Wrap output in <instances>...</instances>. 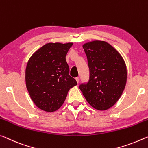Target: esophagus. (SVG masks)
I'll use <instances>...</instances> for the list:
<instances>
[{"instance_id": "esophagus-1", "label": "esophagus", "mask_w": 148, "mask_h": 148, "mask_svg": "<svg viewBox=\"0 0 148 148\" xmlns=\"http://www.w3.org/2000/svg\"><path fill=\"white\" fill-rule=\"evenodd\" d=\"M75 79H76V81L77 82V83H79V80H80L79 77H77V78H76Z\"/></svg>"}]
</instances>
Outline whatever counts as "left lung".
Returning <instances> with one entry per match:
<instances>
[{"mask_svg":"<svg viewBox=\"0 0 148 148\" xmlns=\"http://www.w3.org/2000/svg\"><path fill=\"white\" fill-rule=\"evenodd\" d=\"M83 47L88 60L90 78L87 83L80 84V90L96 110H108L119 100L125 88V62L117 50L105 41H91Z\"/></svg>","mask_w":148,"mask_h":148,"instance_id":"obj_1","label":"left lung"}]
</instances>
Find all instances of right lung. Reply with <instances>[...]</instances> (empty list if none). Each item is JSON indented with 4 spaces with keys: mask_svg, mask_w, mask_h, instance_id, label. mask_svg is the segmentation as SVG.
Segmentation results:
<instances>
[{
    "mask_svg": "<svg viewBox=\"0 0 148 148\" xmlns=\"http://www.w3.org/2000/svg\"><path fill=\"white\" fill-rule=\"evenodd\" d=\"M73 43L50 42L31 56L25 69V83L31 100L47 112L58 110L77 81L69 75L65 59Z\"/></svg>",
    "mask_w": 148,
    "mask_h": 148,
    "instance_id": "right-lung-1",
    "label": "right lung"
}]
</instances>
